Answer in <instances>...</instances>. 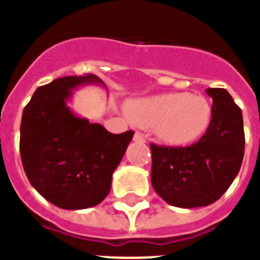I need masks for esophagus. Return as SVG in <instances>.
Wrapping results in <instances>:
<instances>
[{
	"label": "esophagus",
	"mask_w": 260,
	"mask_h": 260,
	"mask_svg": "<svg viewBox=\"0 0 260 260\" xmlns=\"http://www.w3.org/2000/svg\"><path fill=\"white\" fill-rule=\"evenodd\" d=\"M134 140L138 143H146V136H144L142 132H136L134 136Z\"/></svg>",
	"instance_id": "34e87169"
}]
</instances>
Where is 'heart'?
I'll list each match as a JSON object with an SVG mask.
<instances>
[{
    "label": "heart",
    "instance_id": "heart-1",
    "mask_svg": "<svg viewBox=\"0 0 260 260\" xmlns=\"http://www.w3.org/2000/svg\"><path fill=\"white\" fill-rule=\"evenodd\" d=\"M131 120L154 128L155 135L171 146H186L205 134L212 120V105L204 95L165 93L126 104Z\"/></svg>",
    "mask_w": 260,
    "mask_h": 260
}]
</instances>
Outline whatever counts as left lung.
Returning <instances> with one entry per match:
<instances>
[{"instance_id": "left-lung-1", "label": "left lung", "mask_w": 260, "mask_h": 260, "mask_svg": "<svg viewBox=\"0 0 260 260\" xmlns=\"http://www.w3.org/2000/svg\"><path fill=\"white\" fill-rule=\"evenodd\" d=\"M213 100L212 120L197 143L189 147L151 144L152 187L178 208L213 204L238 175L244 156L242 109L225 89H206Z\"/></svg>"}]
</instances>
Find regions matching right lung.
I'll use <instances>...</instances> for the list:
<instances>
[{
  "mask_svg": "<svg viewBox=\"0 0 260 260\" xmlns=\"http://www.w3.org/2000/svg\"><path fill=\"white\" fill-rule=\"evenodd\" d=\"M89 83L104 85L93 74L55 79L38 87L22 112L24 171L39 194L62 209H87L104 201L135 134H110L71 112L67 102L74 89Z\"/></svg>",
  "mask_w": 260,
  "mask_h": 260,
  "instance_id": "add662e5",
  "label": "right lung"
}]
</instances>
